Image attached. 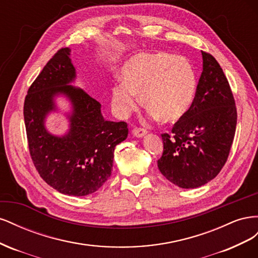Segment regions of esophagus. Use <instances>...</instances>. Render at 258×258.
<instances>
[{
  "instance_id": "obj_1",
  "label": "esophagus",
  "mask_w": 258,
  "mask_h": 258,
  "mask_svg": "<svg viewBox=\"0 0 258 258\" xmlns=\"http://www.w3.org/2000/svg\"><path fill=\"white\" fill-rule=\"evenodd\" d=\"M146 134H147L146 129H143V128H135L134 130H132V135H134L137 138H142Z\"/></svg>"
}]
</instances>
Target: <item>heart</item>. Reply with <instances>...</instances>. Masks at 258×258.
Masks as SVG:
<instances>
[{
    "label": "heart",
    "mask_w": 258,
    "mask_h": 258,
    "mask_svg": "<svg viewBox=\"0 0 258 258\" xmlns=\"http://www.w3.org/2000/svg\"><path fill=\"white\" fill-rule=\"evenodd\" d=\"M121 82L112 88V105L117 114L136 110L141 98L153 118L176 121L188 113L197 92V76L184 56L166 51L140 52L121 69Z\"/></svg>",
    "instance_id": "heart-1"
}]
</instances>
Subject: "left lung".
Instances as JSON below:
<instances>
[{
  "mask_svg": "<svg viewBox=\"0 0 258 258\" xmlns=\"http://www.w3.org/2000/svg\"><path fill=\"white\" fill-rule=\"evenodd\" d=\"M204 60L196 97L172 136L161 135L163 153L158 169L181 188H197L213 179L227 161L237 126L235 99L216 59L201 51Z\"/></svg>",
  "mask_w": 258,
  "mask_h": 258,
  "instance_id": "left-lung-1",
  "label": "left lung"
}]
</instances>
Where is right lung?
<instances>
[{
    "mask_svg": "<svg viewBox=\"0 0 258 258\" xmlns=\"http://www.w3.org/2000/svg\"><path fill=\"white\" fill-rule=\"evenodd\" d=\"M70 48L59 49L30 86L23 105L29 151L41 177L69 196H87L111 176L114 150L128 137L124 121L105 120L101 104L70 85L76 72ZM67 96L73 105L70 129L62 137L45 129L44 118L55 110L54 97Z\"/></svg>",
    "mask_w": 258,
    "mask_h": 258,
    "instance_id": "add662e5",
    "label": "right lung"
}]
</instances>
